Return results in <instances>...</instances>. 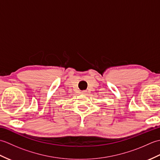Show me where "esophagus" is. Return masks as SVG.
<instances>
[{"instance_id": "esophagus-1", "label": "esophagus", "mask_w": 160, "mask_h": 160, "mask_svg": "<svg viewBox=\"0 0 160 160\" xmlns=\"http://www.w3.org/2000/svg\"><path fill=\"white\" fill-rule=\"evenodd\" d=\"M81 93H82V94H86L87 92H86V91H82V92H81Z\"/></svg>"}]
</instances>
